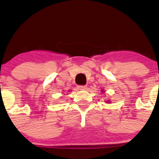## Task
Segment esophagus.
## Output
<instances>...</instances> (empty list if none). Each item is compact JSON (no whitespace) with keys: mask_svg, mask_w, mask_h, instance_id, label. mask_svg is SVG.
<instances>
[{"mask_svg":"<svg viewBox=\"0 0 159 159\" xmlns=\"http://www.w3.org/2000/svg\"><path fill=\"white\" fill-rule=\"evenodd\" d=\"M87 88V86L86 85H80V86H78V89H79V90H84V89Z\"/></svg>","mask_w":159,"mask_h":159,"instance_id":"obj_1","label":"esophagus"}]
</instances>
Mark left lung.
Wrapping results in <instances>:
<instances>
[{
  "label": "left lung",
  "mask_w": 159,
  "mask_h": 159,
  "mask_svg": "<svg viewBox=\"0 0 159 159\" xmlns=\"http://www.w3.org/2000/svg\"><path fill=\"white\" fill-rule=\"evenodd\" d=\"M101 91H102V92H105V90H102ZM105 102H106V103H109V102H111L110 100H107V101H105Z\"/></svg>",
  "instance_id": "obj_1"
}]
</instances>
